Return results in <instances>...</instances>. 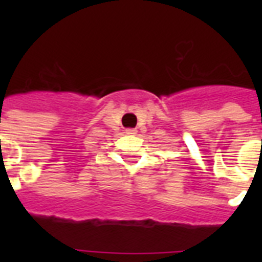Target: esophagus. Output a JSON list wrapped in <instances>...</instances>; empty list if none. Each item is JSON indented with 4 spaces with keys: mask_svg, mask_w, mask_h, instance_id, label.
Masks as SVG:
<instances>
[{
    "mask_svg": "<svg viewBox=\"0 0 262 262\" xmlns=\"http://www.w3.org/2000/svg\"><path fill=\"white\" fill-rule=\"evenodd\" d=\"M136 133H138V129H135V128H127L126 129L127 135H136Z\"/></svg>",
    "mask_w": 262,
    "mask_h": 262,
    "instance_id": "34e87169",
    "label": "esophagus"
}]
</instances>
